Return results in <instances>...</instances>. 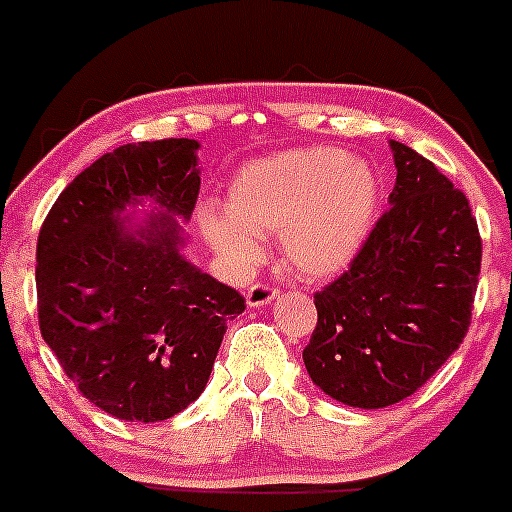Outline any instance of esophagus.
<instances>
[{
	"label": "esophagus",
	"mask_w": 512,
	"mask_h": 512,
	"mask_svg": "<svg viewBox=\"0 0 512 512\" xmlns=\"http://www.w3.org/2000/svg\"><path fill=\"white\" fill-rule=\"evenodd\" d=\"M274 300H277V289L269 287V284H251L246 292L248 307H264Z\"/></svg>",
	"instance_id": "obj_1"
}]
</instances>
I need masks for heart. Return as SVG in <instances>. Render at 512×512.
I'll return each mask as SVG.
<instances>
[{
	"mask_svg": "<svg viewBox=\"0 0 512 512\" xmlns=\"http://www.w3.org/2000/svg\"><path fill=\"white\" fill-rule=\"evenodd\" d=\"M379 212V179L341 148H297L233 176L225 210L205 207L200 228L230 266L261 256V235H279L284 261L302 277H333L359 256Z\"/></svg>",
	"mask_w": 512,
	"mask_h": 512,
	"instance_id": "b5f03b06",
	"label": "heart"
}]
</instances>
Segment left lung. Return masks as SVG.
Returning <instances> with one entry per match:
<instances>
[{
  "mask_svg": "<svg viewBox=\"0 0 512 512\" xmlns=\"http://www.w3.org/2000/svg\"><path fill=\"white\" fill-rule=\"evenodd\" d=\"M390 210L346 274L315 295L302 351L312 384L348 408H390L420 390L464 341L482 241L467 194L390 140Z\"/></svg>",
  "mask_w": 512,
  "mask_h": 512,
  "instance_id": "left-lung-1",
  "label": "left lung"
}]
</instances>
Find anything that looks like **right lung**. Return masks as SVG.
I'll return each instance as SVG.
<instances>
[{
  "label": "right lung",
  "mask_w": 512,
  "mask_h": 512,
  "mask_svg": "<svg viewBox=\"0 0 512 512\" xmlns=\"http://www.w3.org/2000/svg\"><path fill=\"white\" fill-rule=\"evenodd\" d=\"M200 143L143 140L104 153L63 189L38 235L43 341L112 418L158 423L202 395L217 348L246 310L184 259L200 194ZM153 204L152 215L128 218Z\"/></svg>",
  "instance_id": "add662e5"
}]
</instances>
